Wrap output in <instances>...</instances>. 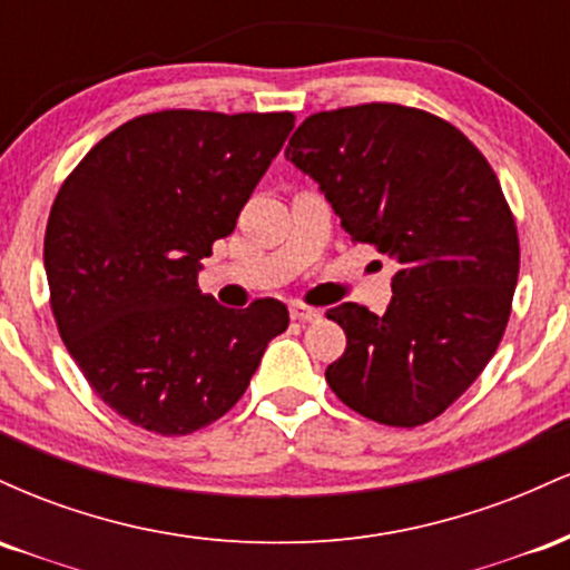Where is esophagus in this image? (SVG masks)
Wrapping results in <instances>:
<instances>
[{
  "label": "esophagus",
  "instance_id": "34e87169",
  "mask_svg": "<svg viewBox=\"0 0 570 570\" xmlns=\"http://www.w3.org/2000/svg\"><path fill=\"white\" fill-rule=\"evenodd\" d=\"M289 316L294 318V322H316V318H322V311H318V307L303 305V303H292Z\"/></svg>",
  "mask_w": 570,
  "mask_h": 570
}]
</instances>
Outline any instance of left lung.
Here are the masks:
<instances>
[{
  "label": "left lung",
  "mask_w": 570,
  "mask_h": 570,
  "mask_svg": "<svg viewBox=\"0 0 570 570\" xmlns=\"http://www.w3.org/2000/svg\"><path fill=\"white\" fill-rule=\"evenodd\" d=\"M286 160L318 181L351 240L396 263L383 316L326 311L348 340L326 383L385 426L434 421L480 377L512 313L520 240L499 176L455 126L402 104L305 117Z\"/></svg>",
  "instance_id": "8db88e82"
}]
</instances>
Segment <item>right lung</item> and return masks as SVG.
Returning <instances> with one entry per match:
<instances>
[{"instance_id":"right-lung-1","label":"right lung","mask_w":570,"mask_h":570,"mask_svg":"<svg viewBox=\"0 0 570 570\" xmlns=\"http://www.w3.org/2000/svg\"><path fill=\"white\" fill-rule=\"evenodd\" d=\"M292 128V112L141 115L58 189L45 230L58 332L90 389L134 426L181 436L214 423L289 326L278 299L217 305L198 271Z\"/></svg>"}]
</instances>
